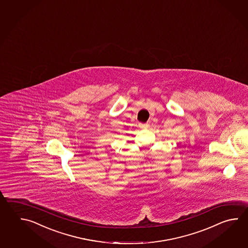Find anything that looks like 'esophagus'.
I'll use <instances>...</instances> for the list:
<instances>
[{"label":"esophagus","mask_w":248,"mask_h":248,"mask_svg":"<svg viewBox=\"0 0 248 248\" xmlns=\"http://www.w3.org/2000/svg\"><path fill=\"white\" fill-rule=\"evenodd\" d=\"M148 126H149V124H147V123H145V124L140 123V124H139V127H140V128H144V129H145V128H148Z\"/></svg>","instance_id":"obj_1"}]
</instances>
